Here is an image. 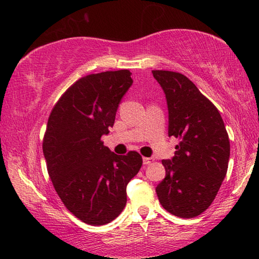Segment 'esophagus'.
<instances>
[{"instance_id":"esophagus-1","label":"esophagus","mask_w":259,"mask_h":259,"mask_svg":"<svg viewBox=\"0 0 259 259\" xmlns=\"http://www.w3.org/2000/svg\"><path fill=\"white\" fill-rule=\"evenodd\" d=\"M153 161H154L153 158H146V157L143 158V163H144V165H150V163H152Z\"/></svg>"}]
</instances>
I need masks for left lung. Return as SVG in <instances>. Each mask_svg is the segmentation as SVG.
Instances as JSON below:
<instances>
[{
  "label": "left lung",
  "mask_w": 259,
  "mask_h": 259,
  "mask_svg": "<svg viewBox=\"0 0 259 259\" xmlns=\"http://www.w3.org/2000/svg\"><path fill=\"white\" fill-rule=\"evenodd\" d=\"M166 94L168 135L175 155L162 160L166 176L155 188L160 204L180 218H195L214 200L228 168L229 145L219 110L182 73L152 70Z\"/></svg>",
  "instance_id": "8db88e82"
}]
</instances>
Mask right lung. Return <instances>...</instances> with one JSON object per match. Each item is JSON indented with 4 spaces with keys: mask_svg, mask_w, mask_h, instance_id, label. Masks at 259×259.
Returning a JSON list of instances; mask_svg holds the SVG:
<instances>
[{
    "mask_svg": "<svg viewBox=\"0 0 259 259\" xmlns=\"http://www.w3.org/2000/svg\"><path fill=\"white\" fill-rule=\"evenodd\" d=\"M133 84L129 70L81 77L53 107L44 136L47 170L64 206L85 224H109L126 204V186L142 155L113 153L101 141Z\"/></svg>",
    "mask_w": 259,
    "mask_h": 259,
    "instance_id": "obj_1",
    "label": "right lung"
}]
</instances>
